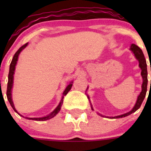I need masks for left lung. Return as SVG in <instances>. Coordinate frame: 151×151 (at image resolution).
<instances>
[{"label":"left lung","mask_w":151,"mask_h":151,"mask_svg":"<svg viewBox=\"0 0 151 151\" xmlns=\"http://www.w3.org/2000/svg\"><path fill=\"white\" fill-rule=\"evenodd\" d=\"M130 50L133 52V53L134 54L135 57L137 59L138 61H139V66L140 67V68L142 69V72H141V75L143 79V83L142 85V91L140 93V94L139 95L137 98V101L136 104L135 106H134L133 109L130 111V112H127V113H125L123 115H118V116H115V117H112L111 118H123V117L128 116V115H131L133 112H136L139 107H140L142 103L143 100H144L145 97L146 95V92H147V63H146V60L145 58L144 54H143L142 51L139 47L137 46L136 45L134 44H132L131 45V48ZM151 83V81H150ZM88 98L89 99V97L88 96ZM92 108V106H91ZM93 109V108H92ZM102 116V115H101Z\"/></svg>","instance_id":"1"}]
</instances>
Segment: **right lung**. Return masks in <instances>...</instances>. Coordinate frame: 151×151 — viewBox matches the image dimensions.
Listing matches in <instances>:
<instances>
[{
	"mask_svg": "<svg viewBox=\"0 0 151 151\" xmlns=\"http://www.w3.org/2000/svg\"><path fill=\"white\" fill-rule=\"evenodd\" d=\"M28 45V43H26L25 45H22V47H20V48L19 49V50H17V51L16 52V53L14 54V55L13 58H12V62H11V64H10V67H9V77H8V84H7V91H6V96H7V99H8L9 101L11 106H12V107L13 108L14 110L16 112L17 110L16 109L14 108V104H13V101H12V85H13V79H14V70H15V66H16L17 64V59H18V56H19V54L20 53V52L22 51V50H23L24 48H25V47ZM71 86H72V82H71V83H70L69 85H68V86L66 87V88L65 89V91H63V98H62L61 101H60V104H59L58 106L56 107V109H55L54 111H53L52 113H50V115H47V116H45V117H43V118H27V119H29V120H34V121H47V120H49L50 119V118H52L53 117L55 116L56 115H57L58 113L59 112V111H60V107H61V105L63 104V96H66L67 93H68V91L71 90ZM18 113V112H17ZM19 114V113H18ZM22 116V115H21Z\"/></svg>",
	"mask_w": 151,
	"mask_h": 151,
	"instance_id": "obj_1",
	"label": "right lung"
}]
</instances>
